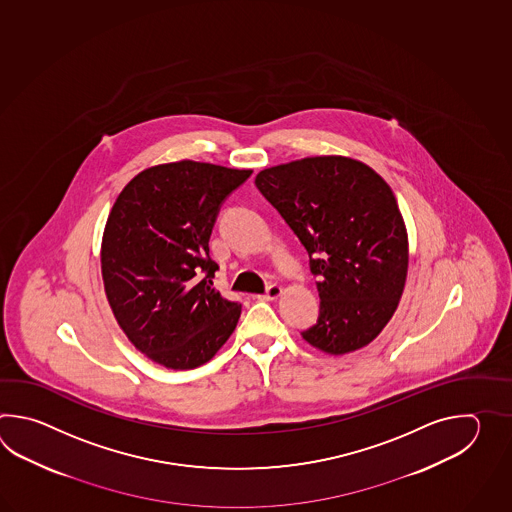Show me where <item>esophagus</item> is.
<instances>
[{"mask_svg": "<svg viewBox=\"0 0 512 512\" xmlns=\"http://www.w3.org/2000/svg\"><path fill=\"white\" fill-rule=\"evenodd\" d=\"M283 289L278 285V283H272V285H269L267 287V293H265V298L267 300H278L280 296H282Z\"/></svg>", "mask_w": 512, "mask_h": 512, "instance_id": "obj_1", "label": "esophagus"}]
</instances>
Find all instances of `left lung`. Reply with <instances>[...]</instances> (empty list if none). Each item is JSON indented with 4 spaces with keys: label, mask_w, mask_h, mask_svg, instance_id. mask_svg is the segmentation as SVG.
I'll return each instance as SVG.
<instances>
[{
    "label": "left lung",
    "mask_w": 512,
    "mask_h": 512,
    "mask_svg": "<svg viewBox=\"0 0 512 512\" xmlns=\"http://www.w3.org/2000/svg\"><path fill=\"white\" fill-rule=\"evenodd\" d=\"M309 252L320 316L302 333L327 355L368 346L390 322L408 274V232L392 188L368 164L316 155L256 175Z\"/></svg>",
    "instance_id": "8db88e82"
}]
</instances>
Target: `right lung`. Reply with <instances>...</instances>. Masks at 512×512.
I'll list each match as a JSON object with an SVG mask.
<instances>
[{
    "label": "right lung",
    "mask_w": 512,
    "mask_h": 512,
    "mask_svg": "<svg viewBox=\"0 0 512 512\" xmlns=\"http://www.w3.org/2000/svg\"><path fill=\"white\" fill-rule=\"evenodd\" d=\"M252 170L177 161L122 188L109 212L100 269L109 307L131 344L168 370H194L234 333L241 304L212 287L208 240L219 207Z\"/></svg>",
    "instance_id": "add662e5"
}]
</instances>
